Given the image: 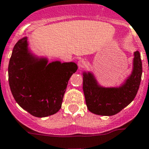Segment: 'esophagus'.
<instances>
[{"label": "esophagus", "instance_id": "1", "mask_svg": "<svg viewBox=\"0 0 149 149\" xmlns=\"http://www.w3.org/2000/svg\"><path fill=\"white\" fill-rule=\"evenodd\" d=\"M78 65L80 68H83V67H85L87 65V61L85 59H80L78 61Z\"/></svg>", "mask_w": 149, "mask_h": 149}]
</instances>
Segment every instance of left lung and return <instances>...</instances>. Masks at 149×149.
I'll list each match as a JSON object with an SVG mask.
<instances>
[{"mask_svg": "<svg viewBox=\"0 0 149 149\" xmlns=\"http://www.w3.org/2000/svg\"><path fill=\"white\" fill-rule=\"evenodd\" d=\"M143 67L139 51L134 53V70L120 88L99 87L90 73L83 74L85 103L91 112L99 116H114L131 103L139 90Z\"/></svg>", "mask_w": 149, "mask_h": 149, "instance_id": "obj_1", "label": "left lung"}]
</instances>
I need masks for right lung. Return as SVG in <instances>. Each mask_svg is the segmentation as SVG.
<instances>
[{
  "label": "right lung",
  "mask_w": 149,
  "mask_h": 149,
  "mask_svg": "<svg viewBox=\"0 0 149 149\" xmlns=\"http://www.w3.org/2000/svg\"><path fill=\"white\" fill-rule=\"evenodd\" d=\"M27 37L15 43L8 67L9 84L14 99L35 117L52 116L61 108L70 76L77 70L73 62L36 61L28 52Z\"/></svg>",
  "instance_id": "1"
}]
</instances>
